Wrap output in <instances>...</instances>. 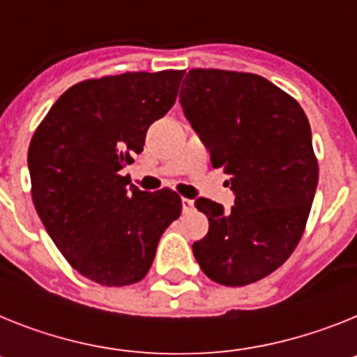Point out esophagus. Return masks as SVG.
<instances>
[{
    "label": "esophagus",
    "instance_id": "obj_1",
    "mask_svg": "<svg viewBox=\"0 0 357 357\" xmlns=\"http://www.w3.org/2000/svg\"><path fill=\"white\" fill-rule=\"evenodd\" d=\"M181 206H183V213H190L192 210H194V201L187 199V197H183Z\"/></svg>",
    "mask_w": 357,
    "mask_h": 357
}]
</instances>
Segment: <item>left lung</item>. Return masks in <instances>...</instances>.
Instances as JSON below:
<instances>
[{"mask_svg":"<svg viewBox=\"0 0 357 357\" xmlns=\"http://www.w3.org/2000/svg\"><path fill=\"white\" fill-rule=\"evenodd\" d=\"M183 113L230 176L231 210L199 197L208 234L192 244L197 264L222 286H246L280 268L302 238L318 185L309 120L268 79L190 70L179 91Z\"/></svg>","mask_w":357,"mask_h":357,"instance_id":"obj_1","label":"left lung"}]
</instances>
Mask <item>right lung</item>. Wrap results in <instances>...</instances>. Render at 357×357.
<instances>
[{"label":"right lung","mask_w":357,"mask_h":357,"mask_svg":"<svg viewBox=\"0 0 357 357\" xmlns=\"http://www.w3.org/2000/svg\"><path fill=\"white\" fill-rule=\"evenodd\" d=\"M185 71L89 79L64 91L29 149L32 199L46 231L80 275L100 286L140 282L181 197L138 190L122 169L144 151Z\"/></svg>","instance_id":"right-lung-1"}]
</instances>
